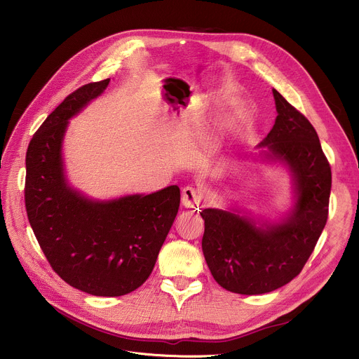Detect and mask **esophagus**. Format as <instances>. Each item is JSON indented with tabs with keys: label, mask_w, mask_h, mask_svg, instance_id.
I'll return each instance as SVG.
<instances>
[{
	"label": "esophagus",
	"mask_w": 359,
	"mask_h": 359,
	"mask_svg": "<svg viewBox=\"0 0 359 359\" xmlns=\"http://www.w3.org/2000/svg\"><path fill=\"white\" fill-rule=\"evenodd\" d=\"M203 200V194L192 187H185L182 189V197H181V203L185 208H196L197 205H200Z\"/></svg>",
	"instance_id": "1"
}]
</instances>
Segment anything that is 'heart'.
<instances>
[{"label": "heart", "mask_w": 359, "mask_h": 359, "mask_svg": "<svg viewBox=\"0 0 359 359\" xmlns=\"http://www.w3.org/2000/svg\"><path fill=\"white\" fill-rule=\"evenodd\" d=\"M241 118H243V115H241L240 112H233V115H230V118H229L227 128H229V129L237 128V126H238V123L241 122Z\"/></svg>", "instance_id": "obj_1"}]
</instances>
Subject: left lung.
Segmentation results:
<instances>
[{
    "label": "left lung",
    "mask_w": 359,
    "mask_h": 359,
    "mask_svg": "<svg viewBox=\"0 0 359 359\" xmlns=\"http://www.w3.org/2000/svg\"><path fill=\"white\" fill-rule=\"evenodd\" d=\"M276 116L257 158L282 165L292 180V204L278 218L243 205L205 208L203 253L215 282L229 292L262 294L289 283L325 229L332 174L311 122L273 89Z\"/></svg>",
    "instance_id": "1"
}]
</instances>
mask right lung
<instances>
[{
  "mask_svg": "<svg viewBox=\"0 0 359 359\" xmlns=\"http://www.w3.org/2000/svg\"><path fill=\"white\" fill-rule=\"evenodd\" d=\"M110 79L69 95L34 133L25 156V208L50 266L93 296H123L144 285L180 208V188L109 200L72 187L63 155L69 121Z\"/></svg>",
  "mask_w": 359,
  "mask_h": 359,
  "instance_id": "add662e5",
  "label": "right lung"
}]
</instances>
